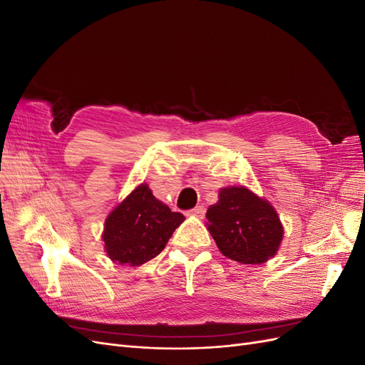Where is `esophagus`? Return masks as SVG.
<instances>
[{"instance_id":"esophagus-1","label":"esophagus","mask_w":365,"mask_h":365,"mask_svg":"<svg viewBox=\"0 0 365 365\" xmlns=\"http://www.w3.org/2000/svg\"><path fill=\"white\" fill-rule=\"evenodd\" d=\"M190 215H192V216H196V217H204L205 208H204L202 205H197V207H195V208L190 210Z\"/></svg>"}]
</instances>
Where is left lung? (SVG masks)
I'll use <instances>...</instances> for the list:
<instances>
[{
    "mask_svg": "<svg viewBox=\"0 0 365 365\" xmlns=\"http://www.w3.org/2000/svg\"><path fill=\"white\" fill-rule=\"evenodd\" d=\"M207 225L219 251L244 264H259L275 256L283 227L272 205L245 187H227L207 210Z\"/></svg>",
    "mask_w": 365,
    "mask_h": 365,
    "instance_id": "obj_1",
    "label": "left lung"
}]
</instances>
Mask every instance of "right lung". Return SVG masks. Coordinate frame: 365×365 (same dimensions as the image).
I'll return each instance as SVG.
<instances>
[{"label": "right lung", "instance_id": "obj_1", "mask_svg": "<svg viewBox=\"0 0 365 365\" xmlns=\"http://www.w3.org/2000/svg\"><path fill=\"white\" fill-rule=\"evenodd\" d=\"M182 220L141 184L106 217L105 250L120 264L140 267L158 256Z\"/></svg>", "mask_w": 365, "mask_h": 365}]
</instances>
